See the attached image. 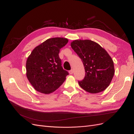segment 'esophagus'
Listing matches in <instances>:
<instances>
[{
  "mask_svg": "<svg viewBox=\"0 0 134 134\" xmlns=\"http://www.w3.org/2000/svg\"><path fill=\"white\" fill-rule=\"evenodd\" d=\"M69 73H70V74H71V75L73 74V70H70V71H69Z\"/></svg>",
  "mask_w": 134,
  "mask_h": 134,
  "instance_id": "1",
  "label": "esophagus"
}]
</instances>
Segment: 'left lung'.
I'll list each match as a JSON object with an SVG mask.
<instances>
[{
	"mask_svg": "<svg viewBox=\"0 0 134 134\" xmlns=\"http://www.w3.org/2000/svg\"><path fill=\"white\" fill-rule=\"evenodd\" d=\"M71 46L81 59L86 72L84 79L79 81L80 87L91 93L106 90L115 73L113 60L107 51L88 40H75Z\"/></svg>",
	"mask_w": 134,
	"mask_h": 134,
	"instance_id": "obj_1",
	"label": "left lung"
}]
</instances>
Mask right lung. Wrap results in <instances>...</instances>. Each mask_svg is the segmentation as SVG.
I'll list each match as a JSON object with an SVG mask.
<instances>
[{
    "label": "right lung",
    "instance_id": "obj_1",
    "mask_svg": "<svg viewBox=\"0 0 134 134\" xmlns=\"http://www.w3.org/2000/svg\"><path fill=\"white\" fill-rule=\"evenodd\" d=\"M68 39L55 37L47 40L34 48L26 61V76L37 91L49 94L58 89L68 75L61 66L59 50Z\"/></svg>",
    "mask_w": 134,
    "mask_h": 134
}]
</instances>
